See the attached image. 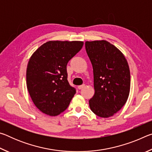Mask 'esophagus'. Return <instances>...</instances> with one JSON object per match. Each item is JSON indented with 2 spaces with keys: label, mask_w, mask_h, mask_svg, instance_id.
Here are the masks:
<instances>
[{
  "label": "esophagus",
  "mask_w": 152,
  "mask_h": 152,
  "mask_svg": "<svg viewBox=\"0 0 152 152\" xmlns=\"http://www.w3.org/2000/svg\"><path fill=\"white\" fill-rule=\"evenodd\" d=\"M84 86H85V85H84V84H82V85L78 86V88L79 90H80V89H82V88H83Z\"/></svg>",
  "instance_id": "obj_1"
}]
</instances>
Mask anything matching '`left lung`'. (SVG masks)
<instances>
[{
	"instance_id": "obj_1",
	"label": "left lung",
	"mask_w": 152,
	"mask_h": 152,
	"mask_svg": "<svg viewBox=\"0 0 152 152\" xmlns=\"http://www.w3.org/2000/svg\"><path fill=\"white\" fill-rule=\"evenodd\" d=\"M94 74V94L89 101L92 112L112 117L124 106L130 91V70L124 55L105 40L86 42Z\"/></svg>"
}]
</instances>
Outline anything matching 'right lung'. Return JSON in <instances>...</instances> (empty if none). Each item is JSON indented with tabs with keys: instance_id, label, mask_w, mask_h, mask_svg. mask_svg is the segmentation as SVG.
<instances>
[{
	"instance_id": "1",
	"label": "right lung",
	"mask_w": 152,
	"mask_h": 152,
	"mask_svg": "<svg viewBox=\"0 0 152 152\" xmlns=\"http://www.w3.org/2000/svg\"><path fill=\"white\" fill-rule=\"evenodd\" d=\"M83 45L80 41H50L33 53L27 68V88L40 111L57 116L68 108L76 89L68 81L67 64Z\"/></svg>"
}]
</instances>
